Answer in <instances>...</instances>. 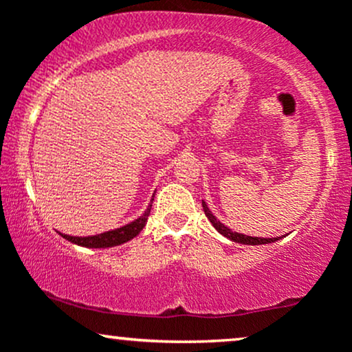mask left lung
<instances>
[{
    "mask_svg": "<svg viewBox=\"0 0 352 352\" xmlns=\"http://www.w3.org/2000/svg\"><path fill=\"white\" fill-rule=\"evenodd\" d=\"M201 207H204V212L210 220V223L215 227L218 233H221L223 236H227L228 240L236 241V243H243V245H266V243H273V241L280 240V236L278 238H260V236H248V235H243V233L232 232V230H230L228 227H225L223 223H220V220H217V217L210 212V208L207 207V204H205V201H201Z\"/></svg>",
    "mask_w": 352,
    "mask_h": 352,
    "instance_id": "obj_1",
    "label": "left lung"
}]
</instances>
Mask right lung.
<instances>
[{
  "label": "right lung",
  "mask_w": 352,
  "mask_h": 352,
  "mask_svg": "<svg viewBox=\"0 0 352 352\" xmlns=\"http://www.w3.org/2000/svg\"><path fill=\"white\" fill-rule=\"evenodd\" d=\"M153 200V199H152ZM151 208H152V201L148 205L147 210L144 212L142 217H139L137 220L131 221L129 225H124V227L111 230V232H104L100 235H94V236H71V235H63L60 236L66 238L67 241L71 243H76L79 246H86V248H109V246H117L122 245L125 241L132 240V238L139 235L142 232V228L147 223V218L151 215Z\"/></svg>",
  "instance_id": "obj_1"
}]
</instances>
